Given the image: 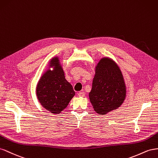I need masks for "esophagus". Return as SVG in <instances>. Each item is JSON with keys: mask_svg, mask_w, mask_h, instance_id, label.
Returning a JSON list of instances; mask_svg holds the SVG:
<instances>
[{"mask_svg": "<svg viewBox=\"0 0 158 158\" xmlns=\"http://www.w3.org/2000/svg\"><path fill=\"white\" fill-rule=\"evenodd\" d=\"M78 96L83 97L85 96V92L84 91H81V92L78 93Z\"/></svg>", "mask_w": 158, "mask_h": 158, "instance_id": "obj_1", "label": "esophagus"}]
</instances>
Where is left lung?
<instances>
[{"label": "left lung", "instance_id": "8db88e82", "mask_svg": "<svg viewBox=\"0 0 158 158\" xmlns=\"http://www.w3.org/2000/svg\"><path fill=\"white\" fill-rule=\"evenodd\" d=\"M126 85L122 72L110 58L104 57L95 67L89 99L99 114L118 109L126 98Z\"/></svg>", "mask_w": 158, "mask_h": 158}]
</instances>
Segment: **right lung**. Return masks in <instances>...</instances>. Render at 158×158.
<instances>
[{"label":"right lung","instance_id":"1","mask_svg":"<svg viewBox=\"0 0 158 158\" xmlns=\"http://www.w3.org/2000/svg\"><path fill=\"white\" fill-rule=\"evenodd\" d=\"M50 67L54 69L50 70ZM72 85L65 78L59 58L49 62V69L42 75L36 87V96L42 106L53 114H59L75 95Z\"/></svg>","mask_w":158,"mask_h":158}]
</instances>
